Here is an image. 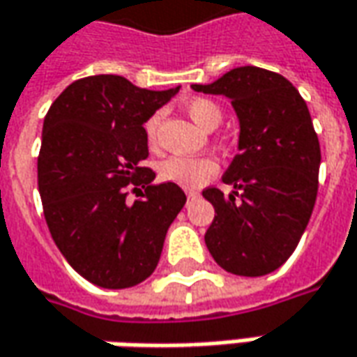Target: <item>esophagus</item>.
<instances>
[{
    "mask_svg": "<svg viewBox=\"0 0 357 357\" xmlns=\"http://www.w3.org/2000/svg\"><path fill=\"white\" fill-rule=\"evenodd\" d=\"M185 195H188V199H197L199 191L197 189H188V191H185Z\"/></svg>",
    "mask_w": 357,
    "mask_h": 357,
    "instance_id": "esophagus-1",
    "label": "esophagus"
}]
</instances>
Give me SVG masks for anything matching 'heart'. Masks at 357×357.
<instances>
[{
    "mask_svg": "<svg viewBox=\"0 0 357 357\" xmlns=\"http://www.w3.org/2000/svg\"><path fill=\"white\" fill-rule=\"evenodd\" d=\"M185 111L188 115L201 128L213 130L219 127L222 121V109L219 103H215L213 99L207 97H193L185 103ZM160 117L154 115L146 121V137L150 144H154L156 135H158ZM217 174V164L211 158H189V156H172V158L164 160L160 164V178L172 181L181 188H199L203 183H207L213 176Z\"/></svg>",
    "mask_w": 357,
    "mask_h": 357,
    "instance_id": "obj_1",
    "label": "heart"
}]
</instances>
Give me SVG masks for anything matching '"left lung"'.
Wrapping results in <instances>:
<instances>
[{"mask_svg":"<svg viewBox=\"0 0 357 357\" xmlns=\"http://www.w3.org/2000/svg\"><path fill=\"white\" fill-rule=\"evenodd\" d=\"M191 87L229 97L240 121V152L222 176L234 191H203L215 207L205 244L229 273H271L297 248L319 191L321 144L307 103L289 79L256 66Z\"/></svg>","mask_w":357,"mask_h":357,"instance_id":"1","label":"left lung"}]
</instances>
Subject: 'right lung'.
Returning <instances> with one entry per match:
<instances>
[{
	"label": "right lung",
	"instance_id": "obj_1",
	"mask_svg": "<svg viewBox=\"0 0 357 357\" xmlns=\"http://www.w3.org/2000/svg\"><path fill=\"white\" fill-rule=\"evenodd\" d=\"M178 91L101 74L70 84L46 113L36 166L46 225L68 264L93 285L125 289L150 278L185 205L179 185H152L156 174L140 166L144 123ZM128 185L143 199L128 204Z\"/></svg>",
	"mask_w": 357,
	"mask_h": 357
}]
</instances>
